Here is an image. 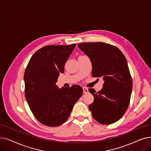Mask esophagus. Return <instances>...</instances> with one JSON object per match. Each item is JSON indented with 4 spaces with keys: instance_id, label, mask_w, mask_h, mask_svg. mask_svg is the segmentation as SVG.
<instances>
[{
    "instance_id": "esophagus-1",
    "label": "esophagus",
    "mask_w": 151,
    "mask_h": 151,
    "mask_svg": "<svg viewBox=\"0 0 151 151\" xmlns=\"http://www.w3.org/2000/svg\"><path fill=\"white\" fill-rule=\"evenodd\" d=\"M83 92H84V93H88V92H89L88 88H86V87H83Z\"/></svg>"
}]
</instances>
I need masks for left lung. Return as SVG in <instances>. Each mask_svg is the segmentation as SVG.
Segmentation results:
<instances>
[{
  "mask_svg": "<svg viewBox=\"0 0 151 151\" xmlns=\"http://www.w3.org/2000/svg\"><path fill=\"white\" fill-rule=\"evenodd\" d=\"M91 59L93 77L104 79L102 89L96 93L89 89L93 101L89 105L94 119L104 125L116 122L127 109L132 91V79L127 62L121 51L104 42L78 45Z\"/></svg>",
  "mask_w": 151,
  "mask_h": 151,
  "instance_id": "8db88e82",
  "label": "left lung"
}]
</instances>
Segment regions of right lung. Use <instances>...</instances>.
<instances>
[{
	"instance_id": "1",
	"label": "right lung",
	"mask_w": 151,
	"mask_h": 151,
	"mask_svg": "<svg viewBox=\"0 0 151 151\" xmlns=\"http://www.w3.org/2000/svg\"><path fill=\"white\" fill-rule=\"evenodd\" d=\"M76 44L48 45L31 57L24 76L25 97L37 121L48 127H57L68 118L83 90L79 85L59 89L55 83Z\"/></svg>"
}]
</instances>
